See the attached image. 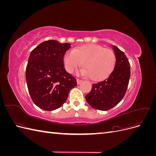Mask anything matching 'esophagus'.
Returning a JSON list of instances; mask_svg holds the SVG:
<instances>
[{"label":"esophagus","mask_w":156,"mask_h":156,"mask_svg":"<svg viewBox=\"0 0 156 156\" xmlns=\"http://www.w3.org/2000/svg\"><path fill=\"white\" fill-rule=\"evenodd\" d=\"M82 81H82V80H81V79H77V84H79L81 83Z\"/></svg>","instance_id":"esophagus-1"}]
</instances>
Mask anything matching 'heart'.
<instances>
[{"instance_id": "1", "label": "heart", "mask_w": 156, "mask_h": 156, "mask_svg": "<svg viewBox=\"0 0 156 156\" xmlns=\"http://www.w3.org/2000/svg\"><path fill=\"white\" fill-rule=\"evenodd\" d=\"M64 63L69 73L73 72L82 63V73L89 75L94 81H100L107 78L114 70L116 56L110 49L89 44L67 52L64 56Z\"/></svg>"}]
</instances>
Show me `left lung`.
<instances>
[{
    "label": "left lung",
    "mask_w": 156,
    "mask_h": 156,
    "mask_svg": "<svg viewBox=\"0 0 156 156\" xmlns=\"http://www.w3.org/2000/svg\"><path fill=\"white\" fill-rule=\"evenodd\" d=\"M116 56L114 70L106 79L92 84L91 91L85 96L88 104L98 110L107 111L123 99L130 78V64L124 53L112 46Z\"/></svg>",
    "instance_id": "1"
}]
</instances>
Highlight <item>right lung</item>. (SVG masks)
<instances>
[{
  "label": "right lung",
  "instance_id": "add662e5",
  "mask_svg": "<svg viewBox=\"0 0 156 156\" xmlns=\"http://www.w3.org/2000/svg\"><path fill=\"white\" fill-rule=\"evenodd\" d=\"M68 43L56 40L42 42L30 54L26 68V81L32 100L45 111H53L66 101L77 81L66 71L64 55Z\"/></svg>",
  "mask_w": 156,
  "mask_h": 156
}]
</instances>
